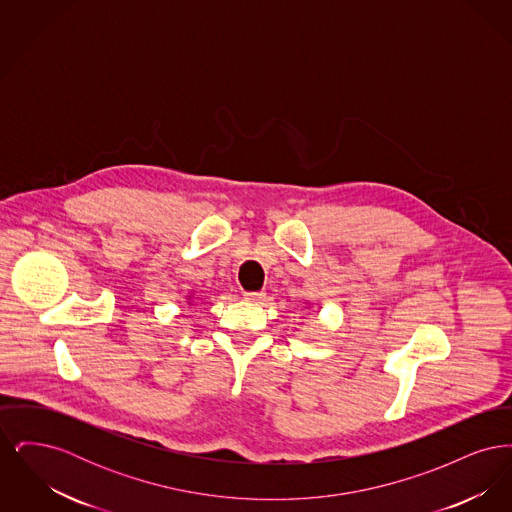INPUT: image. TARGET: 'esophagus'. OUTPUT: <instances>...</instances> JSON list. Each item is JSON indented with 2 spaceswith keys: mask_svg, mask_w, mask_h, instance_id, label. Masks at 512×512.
Instances as JSON below:
<instances>
[{
  "mask_svg": "<svg viewBox=\"0 0 512 512\" xmlns=\"http://www.w3.org/2000/svg\"><path fill=\"white\" fill-rule=\"evenodd\" d=\"M265 297V293L263 292H244L245 301H251V303H257V301H261Z\"/></svg>",
  "mask_w": 512,
  "mask_h": 512,
  "instance_id": "obj_1",
  "label": "esophagus"
}]
</instances>
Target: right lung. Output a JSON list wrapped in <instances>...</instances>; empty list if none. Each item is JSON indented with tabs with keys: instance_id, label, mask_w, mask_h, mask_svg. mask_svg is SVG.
<instances>
[{
	"instance_id": "right-lung-1",
	"label": "right lung",
	"mask_w": 512,
	"mask_h": 512,
	"mask_svg": "<svg viewBox=\"0 0 512 512\" xmlns=\"http://www.w3.org/2000/svg\"><path fill=\"white\" fill-rule=\"evenodd\" d=\"M194 301H197L194 297V292L190 293V295H186V305H190V307H192V305H194Z\"/></svg>"
}]
</instances>
